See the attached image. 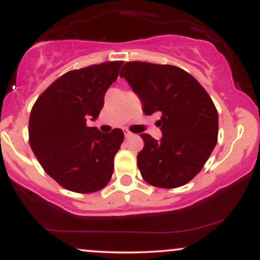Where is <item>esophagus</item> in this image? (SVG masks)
<instances>
[{"mask_svg":"<svg viewBox=\"0 0 260 260\" xmlns=\"http://www.w3.org/2000/svg\"><path fill=\"white\" fill-rule=\"evenodd\" d=\"M132 136H133L132 132H129V131H128V129L124 131V137H126V138H131V137H132Z\"/></svg>","mask_w":260,"mask_h":260,"instance_id":"obj_1","label":"esophagus"}]
</instances>
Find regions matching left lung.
Wrapping results in <instances>:
<instances>
[{"instance_id": "left-lung-1", "label": "left lung", "mask_w": 260, "mask_h": 260, "mask_svg": "<svg viewBox=\"0 0 260 260\" xmlns=\"http://www.w3.org/2000/svg\"><path fill=\"white\" fill-rule=\"evenodd\" d=\"M120 76L138 95L145 115H161L160 140L140 134L144 148L137 160L143 178L160 188L183 186L216 145L219 117L213 100L194 77L176 66L126 62Z\"/></svg>"}]
</instances>
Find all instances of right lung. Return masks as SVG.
I'll return each mask as SVG.
<instances>
[{
  "mask_svg": "<svg viewBox=\"0 0 260 260\" xmlns=\"http://www.w3.org/2000/svg\"><path fill=\"white\" fill-rule=\"evenodd\" d=\"M123 62L70 71L38 98L29 117V143L46 174L77 193L103 189L111 180L113 157L123 142L115 128L103 133L86 126L104 106V96Z\"/></svg>",
  "mask_w": 260,
  "mask_h": 260,
  "instance_id": "obj_1",
  "label": "right lung"
}]
</instances>
